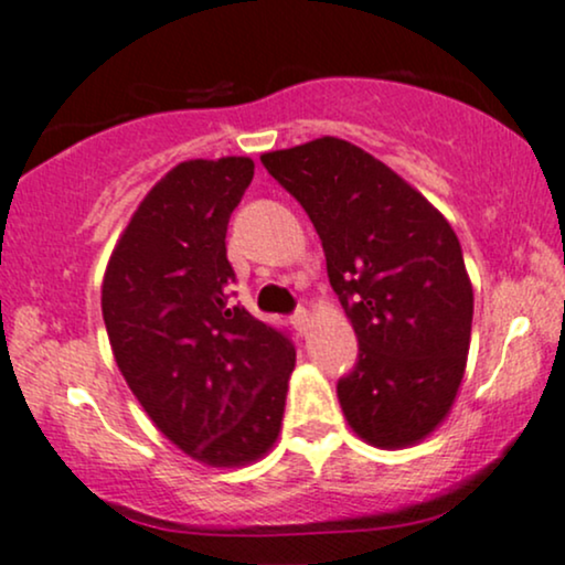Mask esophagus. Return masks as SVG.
<instances>
[{"instance_id":"34e87169","label":"esophagus","mask_w":565,"mask_h":565,"mask_svg":"<svg viewBox=\"0 0 565 565\" xmlns=\"http://www.w3.org/2000/svg\"><path fill=\"white\" fill-rule=\"evenodd\" d=\"M291 327H295L300 334H308V329H310V313H308V310L297 308L295 313H291Z\"/></svg>"}]
</instances>
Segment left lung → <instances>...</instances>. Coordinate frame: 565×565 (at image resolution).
I'll return each mask as SVG.
<instances>
[{"label": "left lung", "instance_id": "8db88e82", "mask_svg": "<svg viewBox=\"0 0 565 565\" xmlns=\"http://www.w3.org/2000/svg\"><path fill=\"white\" fill-rule=\"evenodd\" d=\"M260 161L308 212L359 337V359L337 382L350 427L382 449L417 444L451 408L468 361L472 287L457 233L348 140L319 138Z\"/></svg>", "mask_w": 565, "mask_h": 565}]
</instances>
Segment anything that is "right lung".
<instances>
[{
  "label": "right lung",
  "mask_w": 565,
  "mask_h": 565,
  "mask_svg": "<svg viewBox=\"0 0 565 565\" xmlns=\"http://www.w3.org/2000/svg\"><path fill=\"white\" fill-rule=\"evenodd\" d=\"M252 174L246 157L174 167L103 278V321L129 391L174 446L215 468L274 446L295 369L287 329L231 302L225 233Z\"/></svg>",
  "instance_id": "1"
}]
</instances>
